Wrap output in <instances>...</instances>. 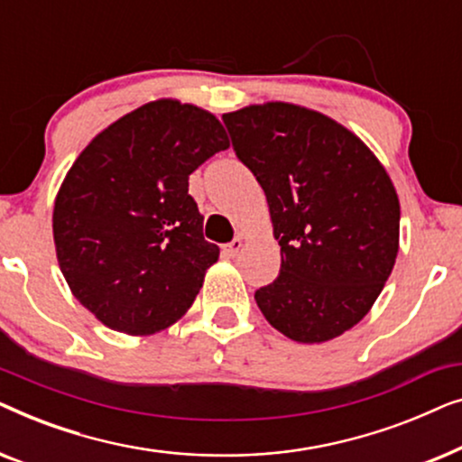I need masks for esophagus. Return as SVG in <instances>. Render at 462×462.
Instances as JSON below:
<instances>
[{"label":"esophagus","mask_w":462,"mask_h":462,"mask_svg":"<svg viewBox=\"0 0 462 462\" xmlns=\"http://www.w3.org/2000/svg\"><path fill=\"white\" fill-rule=\"evenodd\" d=\"M242 248H244V239L242 237H236V239H233V242H229V244H226L225 245V254L226 256H237L239 254V252H242Z\"/></svg>","instance_id":"esophagus-1"}]
</instances>
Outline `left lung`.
Returning <instances> with one entry per match:
<instances>
[{
	"label": "left lung",
	"mask_w": 462,
	"mask_h": 462,
	"mask_svg": "<svg viewBox=\"0 0 462 462\" xmlns=\"http://www.w3.org/2000/svg\"><path fill=\"white\" fill-rule=\"evenodd\" d=\"M237 160L267 195L282 269L254 299L299 343L340 337L370 311L400 242V201L356 134L288 103L225 113Z\"/></svg>",
	"instance_id": "1"
}]
</instances>
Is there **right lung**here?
<instances>
[{"label":"right lung","instance_id":"1","mask_svg":"<svg viewBox=\"0 0 462 462\" xmlns=\"http://www.w3.org/2000/svg\"><path fill=\"white\" fill-rule=\"evenodd\" d=\"M229 147L212 113L179 100L138 106L100 132L54 201V244L75 299L111 330L160 332L193 305L218 245L189 174Z\"/></svg>","mask_w":462,"mask_h":462}]
</instances>
